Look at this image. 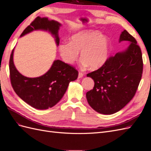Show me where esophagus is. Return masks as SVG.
<instances>
[{
  "mask_svg": "<svg viewBox=\"0 0 151 151\" xmlns=\"http://www.w3.org/2000/svg\"><path fill=\"white\" fill-rule=\"evenodd\" d=\"M83 76H84L83 73H82V72H79V75H78V79H81V78H82V77H83Z\"/></svg>",
  "mask_w": 151,
  "mask_h": 151,
  "instance_id": "esophagus-1",
  "label": "esophagus"
}]
</instances>
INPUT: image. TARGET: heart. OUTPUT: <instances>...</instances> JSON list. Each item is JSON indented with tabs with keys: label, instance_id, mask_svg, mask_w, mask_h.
Returning <instances> with one entry per match:
<instances>
[{
	"label": "heart",
	"instance_id": "obj_1",
	"mask_svg": "<svg viewBox=\"0 0 151 151\" xmlns=\"http://www.w3.org/2000/svg\"><path fill=\"white\" fill-rule=\"evenodd\" d=\"M111 47V41L107 36L96 30H83L72 35L69 42L58 45V52L62 60L72 64L78 58V52L82 64L84 67L98 68L106 62Z\"/></svg>",
	"mask_w": 151,
	"mask_h": 151
}]
</instances>
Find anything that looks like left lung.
Wrapping results in <instances>:
<instances>
[{
	"mask_svg": "<svg viewBox=\"0 0 151 151\" xmlns=\"http://www.w3.org/2000/svg\"><path fill=\"white\" fill-rule=\"evenodd\" d=\"M128 41L125 50L109 57L98 70L87 74L94 81L93 89L86 93L89 104L96 111L104 115L115 113L134 98L143 72L140 48L136 40L126 30L119 42Z\"/></svg>",
	"mask_w": 151,
	"mask_h": 151,
	"instance_id": "1",
	"label": "left lung"
}]
</instances>
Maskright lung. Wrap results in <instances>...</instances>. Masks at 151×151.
<instances>
[{
	"mask_svg": "<svg viewBox=\"0 0 151 151\" xmlns=\"http://www.w3.org/2000/svg\"><path fill=\"white\" fill-rule=\"evenodd\" d=\"M61 24L47 17H37L22 32L21 37L34 30L48 31L59 45L58 32ZM14 49L9 60L11 85L15 93L27 104L36 109H46L55 106L66 92L70 82L78 77L74 67L61 60H55L49 70L42 76L29 78L17 71L13 62Z\"/></svg>",
	"mask_w": 151,
	"mask_h": 151,
	"instance_id": "right-lung-1",
	"label": "right lung"
}]
</instances>
